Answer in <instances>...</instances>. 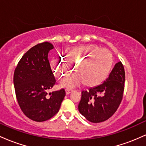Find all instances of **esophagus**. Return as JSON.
I'll return each instance as SVG.
<instances>
[{
  "instance_id": "34e87169",
  "label": "esophagus",
  "mask_w": 146,
  "mask_h": 146,
  "mask_svg": "<svg viewBox=\"0 0 146 146\" xmlns=\"http://www.w3.org/2000/svg\"><path fill=\"white\" fill-rule=\"evenodd\" d=\"M65 92H66V95H68V94H70V93H71L72 90H68V89H66V90H65Z\"/></svg>"
}]
</instances>
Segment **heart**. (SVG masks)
Masks as SVG:
<instances>
[{"label": "heart", "mask_w": 146, "mask_h": 146, "mask_svg": "<svg viewBox=\"0 0 146 146\" xmlns=\"http://www.w3.org/2000/svg\"><path fill=\"white\" fill-rule=\"evenodd\" d=\"M67 61L60 57L53 58L51 68L58 78L67 76L75 68V73L65 78L60 83L62 87L72 88L85 83L94 86L106 78L111 69L113 57L108 50H102L95 45H86L71 49L66 53Z\"/></svg>", "instance_id": "obj_1"}]
</instances>
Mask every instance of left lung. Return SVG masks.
Instances as JSON below:
<instances>
[{
  "label": "left lung",
  "instance_id": "8db88e82",
  "mask_svg": "<svg viewBox=\"0 0 146 146\" xmlns=\"http://www.w3.org/2000/svg\"><path fill=\"white\" fill-rule=\"evenodd\" d=\"M124 82V68L119 62L103 83L82 92L79 112L93 123H100L109 119L121 103Z\"/></svg>",
  "mask_w": 146,
  "mask_h": 146
}]
</instances>
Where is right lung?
Wrapping results in <instances>:
<instances>
[{
    "label": "right lung",
    "mask_w": 146,
    "mask_h": 146,
    "mask_svg": "<svg viewBox=\"0 0 146 146\" xmlns=\"http://www.w3.org/2000/svg\"><path fill=\"white\" fill-rule=\"evenodd\" d=\"M53 48L48 42L33 46L22 57L14 71V84L22 111L33 121L51 119L59 111L65 96L61 89L48 93L56 84L48 54Z\"/></svg>",
    "instance_id": "1"
}]
</instances>
